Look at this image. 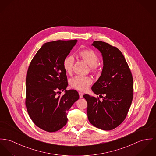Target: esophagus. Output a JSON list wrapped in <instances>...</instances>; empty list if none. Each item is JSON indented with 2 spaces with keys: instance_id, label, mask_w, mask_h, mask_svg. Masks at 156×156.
Here are the masks:
<instances>
[{
  "instance_id": "34e87169",
  "label": "esophagus",
  "mask_w": 156,
  "mask_h": 156,
  "mask_svg": "<svg viewBox=\"0 0 156 156\" xmlns=\"http://www.w3.org/2000/svg\"><path fill=\"white\" fill-rule=\"evenodd\" d=\"M79 95H80V98H82L83 97V94L81 92H79Z\"/></svg>"
}]
</instances>
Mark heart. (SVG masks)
<instances>
[{"label":"heart","mask_w":156,"mask_h":156,"mask_svg":"<svg viewBox=\"0 0 156 156\" xmlns=\"http://www.w3.org/2000/svg\"><path fill=\"white\" fill-rule=\"evenodd\" d=\"M78 56L90 66L91 71L96 72L98 70L97 63L99 60V58L93 50L91 48L83 49L78 53ZM73 63L74 58L72 56H68L64 59L63 62V68L67 73L70 74L72 73ZM92 83L93 80L89 76L77 75L71 80V85L72 87L81 91L87 90Z\"/></svg>","instance_id":"obj_1"}]
</instances>
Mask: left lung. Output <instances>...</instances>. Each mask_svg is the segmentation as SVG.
I'll return each instance as SVG.
<instances>
[{"label":"left lung","instance_id":"8db88e82","mask_svg":"<svg viewBox=\"0 0 156 156\" xmlns=\"http://www.w3.org/2000/svg\"><path fill=\"white\" fill-rule=\"evenodd\" d=\"M92 46L101 53L103 67L101 76L91 90L97 95L101 96L103 100L88 94L83 97L87 102L90 122L97 128L110 131L125 120L131 105L132 73L118 48L101 41H94Z\"/></svg>","mask_w":156,"mask_h":156}]
</instances>
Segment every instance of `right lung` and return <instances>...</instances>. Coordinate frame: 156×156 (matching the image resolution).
<instances>
[{
	"label": "right lung",
	"instance_id": "1",
	"mask_svg": "<svg viewBox=\"0 0 156 156\" xmlns=\"http://www.w3.org/2000/svg\"><path fill=\"white\" fill-rule=\"evenodd\" d=\"M77 40H57L44 44L31 60L26 76L25 105L34 123L47 132H56L67 123V112L79 99L75 90H66L64 59ZM65 94L58 96L60 91Z\"/></svg>",
	"mask_w": 156,
	"mask_h": 156
}]
</instances>
